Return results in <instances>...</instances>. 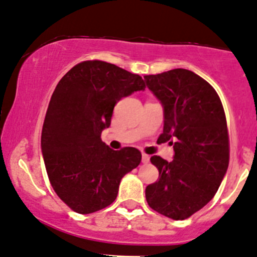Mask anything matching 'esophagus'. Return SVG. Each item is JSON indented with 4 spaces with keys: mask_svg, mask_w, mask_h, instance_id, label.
I'll return each instance as SVG.
<instances>
[{
    "mask_svg": "<svg viewBox=\"0 0 257 257\" xmlns=\"http://www.w3.org/2000/svg\"><path fill=\"white\" fill-rule=\"evenodd\" d=\"M142 163L143 164H149L150 163V156H149V155H146V154L142 155Z\"/></svg>",
    "mask_w": 257,
    "mask_h": 257,
    "instance_id": "esophagus-1",
    "label": "esophagus"
}]
</instances>
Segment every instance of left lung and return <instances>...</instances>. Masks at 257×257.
I'll return each instance as SVG.
<instances>
[{"mask_svg":"<svg viewBox=\"0 0 257 257\" xmlns=\"http://www.w3.org/2000/svg\"><path fill=\"white\" fill-rule=\"evenodd\" d=\"M164 108V131L174 160L152 156L159 180L146 187L151 209L184 220L211 201L229 164V137L221 101L205 79L186 69L145 75Z\"/></svg>","mask_w":257,"mask_h":257,"instance_id":"8db88e82","label":"left lung"}]
</instances>
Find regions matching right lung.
Instances as JSON below:
<instances>
[{"label":"right lung","instance_id":"obj_1","mask_svg":"<svg viewBox=\"0 0 257 257\" xmlns=\"http://www.w3.org/2000/svg\"><path fill=\"white\" fill-rule=\"evenodd\" d=\"M146 88L145 80L114 64L83 61L61 78L46 112L43 160L56 195L78 214L115 201L120 180L141 163L134 147L114 151L101 140L117 101Z\"/></svg>","mask_w":257,"mask_h":257}]
</instances>
